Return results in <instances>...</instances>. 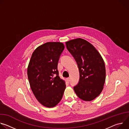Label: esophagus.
<instances>
[{
    "instance_id": "esophagus-1",
    "label": "esophagus",
    "mask_w": 129,
    "mask_h": 129,
    "mask_svg": "<svg viewBox=\"0 0 129 129\" xmlns=\"http://www.w3.org/2000/svg\"><path fill=\"white\" fill-rule=\"evenodd\" d=\"M66 80H67V82L68 83H69V82H70V78H67V79H66Z\"/></svg>"
}]
</instances>
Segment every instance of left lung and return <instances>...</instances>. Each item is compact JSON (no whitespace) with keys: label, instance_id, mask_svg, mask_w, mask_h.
Here are the masks:
<instances>
[{"label":"left lung","instance_id":"1","mask_svg":"<svg viewBox=\"0 0 129 129\" xmlns=\"http://www.w3.org/2000/svg\"><path fill=\"white\" fill-rule=\"evenodd\" d=\"M65 43L79 69L80 80L73 89L81 100L92 101L104 88L106 80L104 60L96 49L83 39L71 40Z\"/></svg>","mask_w":129,"mask_h":129}]
</instances>
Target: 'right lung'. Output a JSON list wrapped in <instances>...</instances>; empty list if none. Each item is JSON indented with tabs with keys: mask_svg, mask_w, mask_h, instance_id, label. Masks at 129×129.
Returning <instances> with one entry per match:
<instances>
[{
	"mask_svg": "<svg viewBox=\"0 0 129 129\" xmlns=\"http://www.w3.org/2000/svg\"><path fill=\"white\" fill-rule=\"evenodd\" d=\"M64 47L61 42L45 43L34 50L28 65L27 77L33 92L41 104L48 108L61 101L66 88L58 70Z\"/></svg>",
	"mask_w": 129,
	"mask_h": 129,
	"instance_id": "obj_1",
	"label": "right lung"
}]
</instances>
